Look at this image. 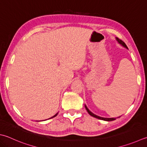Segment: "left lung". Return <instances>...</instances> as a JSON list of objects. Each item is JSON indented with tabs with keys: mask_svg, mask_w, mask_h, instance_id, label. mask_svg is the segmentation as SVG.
Wrapping results in <instances>:
<instances>
[{
	"mask_svg": "<svg viewBox=\"0 0 147 147\" xmlns=\"http://www.w3.org/2000/svg\"><path fill=\"white\" fill-rule=\"evenodd\" d=\"M116 40H117V41H118V43L119 44H120V45H121V46H123V47H125V48L128 49V47H127V45H125V43H124L123 41H121V40L119 39V38H117V37L116 38ZM84 106H85L86 109L87 110L88 113H89V114L91 116V117H95V118H98V119H99V120H104V121H113V120H116V118H104V117H99V116H97V115H95V114H93V113L92 112H91L90 111V109H88V108L86 106V105H84ZM120 117H118V118H120Z\"/></svg>",
	"mask_w": 147,
	"mask_h": 147,
	"instance_id": "obj_1",
	"label": "left lung"
}]
</instances>
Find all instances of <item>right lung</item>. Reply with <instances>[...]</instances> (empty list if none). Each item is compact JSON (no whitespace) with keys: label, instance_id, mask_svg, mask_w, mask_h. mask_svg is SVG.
I'll list each match as a JSON object with an SVG mask.
<instances>
[{"label":"right lung","instance_id":"add662e5","mask_svg":"<svg viewBox=\"0 0 147 147\" xmlns=\"http://www.w3.org/2000/svg\"><path fill=\"white\" fill-rule=\"evenodd\" d=\"M57 114H58V113H56V115H55L54 116H53V117H51V118H49V119H51V118H54V117H56V116L57 115Z\"/></svg>","mask_w":147,"mask_h":147}]
</instances>
